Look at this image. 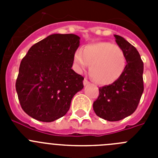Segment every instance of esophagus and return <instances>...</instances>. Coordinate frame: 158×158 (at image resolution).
I'll use <instances>...</instances> for the list:
<instances>
[{"mask_svg":"<svg viewBox=\"0 0 158 158\" xmlns=\"http://www.w3.org/2000/svg\"><path fill=\"white\" fill-rule=\"evenodd\" d=\"M83 84H84V85H89V84H90V82H89L87 79H85V78L83 81Z\"/></svg>","mask_w":158,"mask_h":158,"instance_id":"esophagus-1","label":"esophagus"}]
</instances>
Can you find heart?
Wrapping results in <instances>:
<instances>
[{
    "label": "heart",
    "instance_id": "heart-1",
    "mask_svg": "<svg viewBox=\"0 0 158 158\" xmlns=\"http://www.w3.org/2000/svg\"><path fill=\"white\" fill-rule=\"evenodd\" d=\"M73 63L79 72L89 65V75L101 85H108L118 81L125 71L127 56L123 49L116 43L100 41L88 44L73 53Z\"/></svg>",
    "mask_w": 158,
    "mask_h": 158
}]
</instances>
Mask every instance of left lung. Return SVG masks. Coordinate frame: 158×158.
<instances>
[{
	"label": "left lung",
	"mask_w": 158,
	"mask_h": 158,
	"mask_svg": "<svg viewBox=\"0 0 158 158\" xmlns=\"http://www.w3.org/2000/svg\"><path fill=\"white\" fill-rule=\"evenodd\" d=\"M115 38L126 54V69L118 81L99 88L98 98L93 102L96 115L110 122L121 120L133 114L144 90V66L139 51L121 36L115 35Z\"/></svg>",
	"instance_id": "1"
}]
</instances>
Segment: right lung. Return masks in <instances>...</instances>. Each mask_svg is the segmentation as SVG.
Masks as SVG:
<instances>
[{
    "instance_id": "1",
    "label": "right lung",
    "mask_w": 158,
    "mask_h": 158,
    "mask_svg": "<svg viewBox=\"0 0 158 158\" xmlns=\"http://www.w3.org/2000/svg\"><path fill=\"white\" fill-rule=\"evenodd\" d=\"M80 37L54 34L32 46L22 59L16 89L22 109L42 122H52L69 111L84 87V77L71 68Z\"/></svg>"
}]
</instances>
